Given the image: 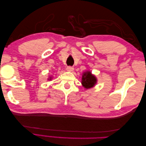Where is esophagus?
<instances>
[{"label":"esophagus","instance_id":"obj_1","mask_svg":"<svg viewBox=\"0 0 146 146\" xmlns=\"http://www.w3.org/2000/svg\"><path fill=\"white\" fill-rule=\"evenodd\" d=\"M66 70H67L68 71L72 72L74 70V68L72 67V66H68V67L66 68Z\"/></svg>","mask_w":146,"mask_h":146}]
</instances>
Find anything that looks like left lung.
Segmentation results:
<instances>
[{"label":"left lung","instance_id":"8db88e82","mask_svg":"<svg viewBox=\"0 0 146 146\" xmlns=\"http://www.w3.org/2000/svg\"><path fill=\"white\" fill-rule=\"evenodd\" d=\"M96 78L94 76L92 75L90 72L83 73L82 76V83L83 86L86 89L94 86L96 83Z\"/></svg>","mask_w":146,"mask_h":146}]
</instances>
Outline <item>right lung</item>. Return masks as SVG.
Returning <instances> with one entry per match:
<instances>
[{
	"label": "right lung",
	"mask_w": 146,
	"mask_h": 146,
	"mask_svg": "<svg viewBox=\"0 0 146 146\" xmlns=\"http://www.w3.org/2000/svg\"><path fill=\"white\" fill-rule=\"evenodd\" d=\"M50 79H51V78H50Z\"/></svg>",
	"instance_id": "right-lung-1"
}]
</instances>
